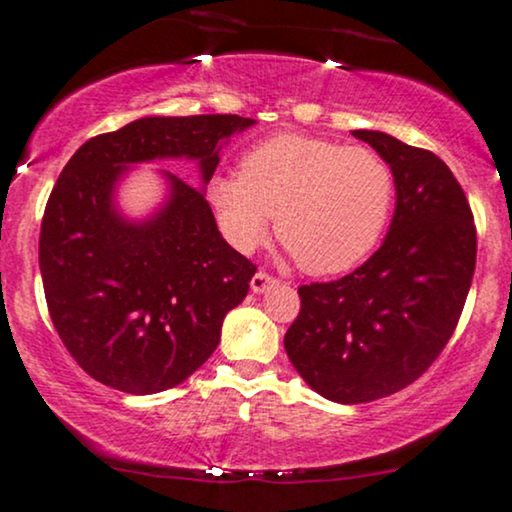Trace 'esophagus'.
<instances>
[{
    "label": "esophagus",
    "instance_id": "1",
    "mask_svg": "<svg viewBox=\"0 0 512 512\" xmlns=\"http://www.w3.org/2000/svg\"><path fill=\"white\" fill-rule=\"evenodd\" d=\"M276 283H278V281H276L274 276L264 274V271H257V274L250 278V290H252V293L262 295V293H267V290H269L271 286H276Z\"/></svg>",
    "mask_w": 512,
    "mask_h": 512
}]
</instances>
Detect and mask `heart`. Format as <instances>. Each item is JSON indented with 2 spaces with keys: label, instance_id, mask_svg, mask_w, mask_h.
<instances>
[{
  "label": "heart",
  "instance_id": "1",
  "mask_svg": "<svg viewBox=\"0 0 512 512\" xmlns=\"http://www.w3.org/2000/svg\"><path fill=\"white\" fill-rule=\"evenodd\" d=\"M208 203L231 248L250 255L276 234L307 274H345L383 238L394 174L380 153L328 139L278 134L243 155L241 177L217 174Z\"/></svg>",
  "mask_w": 512,
  "mask_h": 512
}]
</instances>
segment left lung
I'll return each instance as SVG.
<instances>
[{"label":"left lung","instance_id":"left-lung-1","mask_svg":"<svg viewBox=\"0 0 512 512\" xmlns=\"http://www.w3.org/2000/svg\"><path fill=\"white\" fill-rule=\"evenodd\" d=\"M385 158L397 205L383 245L340 281L302 286L288 359L338 404H366L411 385L454 335L475 274L468 198L444 160L375 129H354Z\"/></svg>","mask_w":512,"mask_h":512}]
</instances>
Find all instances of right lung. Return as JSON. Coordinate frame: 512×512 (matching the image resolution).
Masks as SVG:
<instances>
[{
  "mask_svg": "<svg viewBox=\"0 0 512 512\" xmlns=\"http://www.w3.org/2000/svg\"><path fill=\"white\" fill-rule=\"evenodd\" d=\"M252 125L241 115H148L89 139L63 167L42 219L40 271L54 328L94 380L163 392L217 349L255 264L219 234L205 186L219 151ZM153 159H193L201 189L161 171L164 203L127 218L121 179Z\"/></svg>",
  "mask_w": 512,
  "mask_h": 512,
  "instance_id": "1",
  "label": "right lung"
}]
</instances>
